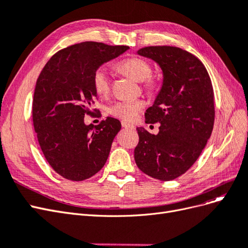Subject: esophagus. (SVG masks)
Returning a JSON list of instances; mask_svg holds the SVG:
<instances>
[{"label": "esophagus", "mask_w": 248, "mask_h": 248, "mask_svg": "<svg viewBox=\"0 0 248 248\" xmlns=\"http://www.w3.org/2000/svg\"><path fill=\"white\" fill-rule=\"evenodd\" d=\"M121 124H122V126L124 127V128H130V129H133V128H134L133 125H131V124H129V123H127V122H125V121H122Z\"/></svg>", "instance_id": "obj_1"}]
</instances>
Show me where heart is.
<instances>
[{"mask_svg":"<svg viewBox=\"0 0 248 248\" xmlns=\"http://www.w3.org/2000/svg\"><path fill=\"white\" fill-rule=\"evenodd\" d=\"M118 67L122 71L128 74L138 81H142V85L147 91H155L159 86V79L152 76V66L147 60L140 57H129L118 63ZM92 84L95 92L104 96L109 92L110 89V74L106 66H100L93 74ZM145 104L142 101H128L121 100L109 107L108 112L114 117L131 121L136 119L139 112L144 108Z\"/></svg>","mask_w":248,"mask_h":248,"instance_id":"1","label":"heart"}]
</instances>
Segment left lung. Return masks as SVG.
I'll use <instances>...</instances> for the list:
<instances>
[{"label": "left lung", "mask_w": 248, "mask_h": 248, "mask_svg": "<svg viewBox=\"0 0 248 248\" xmlns=\"http://www.w3.org/2000/svg\"><path fill=\"white\" fill-rule=\"evenodd\" d=\"M140 56L160 66L163 81L146 123H160L151 134L138 127L134 160L146 175L170 181L188 170L211 137L214 125V92L206 67L190 52L175 46H147Z\"/></svg>", "instance_id": "obj_1"}]
</instances>
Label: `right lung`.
Instances as JSON below:
<instances>
[{
  "instance_id": "1",
  "label": "right lung",
  "mask_w": 248,
  "mask_h": 248,
  "mask_svg": "<svg viewBox=\"0 0 248 248\" xmlns=\"http://www.w3.org/2000/svg\"><path fill=\"white\" fill-rule=\"evenodd\" d=\"M128 48L93 41L74 44L56 52L37 79L34 129L49 166L67 180L89 179L108 160L121 123L108 117L97 126L86 125L84 118L94 114L95 70Z\"/></svg>"
}]
</instances>
